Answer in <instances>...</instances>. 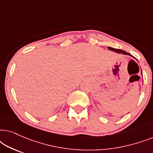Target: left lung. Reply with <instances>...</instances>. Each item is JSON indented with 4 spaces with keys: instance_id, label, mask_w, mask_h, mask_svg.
<instances>
[{
    "instance_id": "1",
    "label": "left lung",
    "mask_w": 153,
    "mask_h": 153,
    "mask_svg": "<svg viewBox=\"0 0 153 153\" xmlns=\"http://www.w3.org/2000/svg\"><path fill=\"white\" fill-rule=\"evenodd\" d=\"M108 49H109L110 51H114V52H116V53H123V55H127V56H131V57L134 58V56H131L130 53H127V52L125 51H123V50H121V49H115V48H112V47H108ZM141 75H142V76H143V74H142V72H141Z\"/></svg>"
}]
</instances>
